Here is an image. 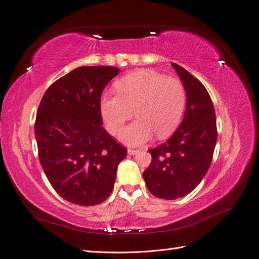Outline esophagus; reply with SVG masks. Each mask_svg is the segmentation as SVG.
I'll use <instances>...</instances> for the list:
<instances>
[{
  "instance_id": "esophagus-1",
  "label": "esophagus",
  "mask_w": 259,
  "mask_h": 259,
  "mask_svg": "<svg viewBox=\"0 0 259 259\" xmlns=\"http://www.w3.org/2000/svg\"><path fill=\"white\" fill-rule=\"evenodd\" d=\"M127 152L130 153V154H133V155H134V154H136V153H138L139 152V150H138V149H128V150H127Z\"/></svg>"
}]
</instances>
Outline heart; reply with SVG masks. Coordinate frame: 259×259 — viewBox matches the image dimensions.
<instances>
[{
    "label": "heart",
    "mask_w": 259,
    "mask_h": 259,
    "mask_svg": "<svg viewBox=\"0 0 259 259\" xmlns=\"http://www.w3.org/2000/svg\"><path fill=\"white\" fill-rule=\"evenodd\" d=\"M116 93H106L100 110L108 131L119 133L134 114L137 119L125 128L121 139L131 146L142 145L155 134L163 138L173 134L186 107V90L177 77L154 70H139L115 83Z\"/></svg>",
    "instance_id": "b5f03b06"
}]
</instances>
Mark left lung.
Listing matches in <instances>:
<instances>
[{"label":"left lung","instance_id":"1","mask_svg":"<svg viewBox=\"0 0 259 259\" xmlns=\"http://www.w3.org/2000/svg\"><path fill=\"white\" fill-rule=\"evenodd\" d=\"M171 66L186 89L185 116L173 136L149 150L152 160L143 174L149 191L164 200L185 197L201 183L217 140L216 115L208 92L186 69Z\"/></svg>","mask_w":259,"mask_h":259}]
</instances>
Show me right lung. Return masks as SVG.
Returning <instances> with one entry per match:
<instances>
[{"label": "right lung", "instance_id": "obj_1", "mask_svg": "<svg viewBox=\"0 0 259 259\" xmlns=\"http://www.w3.org/2000/svg\"><path fill=\"white\" fill-rule=\"evenodd\" d=\"M119 71L109 66L76 68L55 81L38 106V159L55 191L73 204L104 202L127 154L101 127V93Z\"/></svg>", "mask_w": 259, "mask_h": 259}]
</instances>
